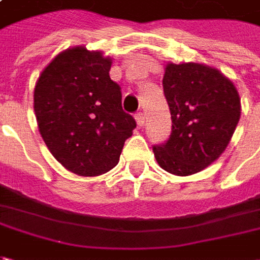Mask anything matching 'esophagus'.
Returning a JSON list of instances; mask_svg holds the SVG:
<instances>
[{
    "instance_id": "34e87169",
    "label": "esophagus",
    "mask_w": 260,
    "mask_h": 260,
    "mask_svg": "<svg viewBox=\"0 0 260 260\" xmlns=\"http://www.w3.org/2000/svg\"><path fill=\"white\" fill-rule=\"evenodd\" d=\"M135 119H137L138 126H144V123H145V115H144V112L137 113V115H135Z\"/></svg>"
}]
</instances>
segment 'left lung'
I'll return each mask as SVG.
<instances>
[{"instance_id":"left-lung-1","label":"left lung","mask_w":260,"mask_h":260,"mask_svg":"<svg viewBox=\"0 0 260 260\" xmlns=\"http://www.w3.org/2000/svg\"><path fill=\"white\" fill-rule=\"evenodd\" d=\"M171 112V135L154 145L162 170L200 173L223 154L240 119V98L232 80L200 63H168L162 79Z\"/></svg>"}]
</instances>
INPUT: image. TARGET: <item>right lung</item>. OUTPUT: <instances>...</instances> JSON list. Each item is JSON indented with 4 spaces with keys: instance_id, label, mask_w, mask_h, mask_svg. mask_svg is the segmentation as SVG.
Listing matches in <instances>:
<instances>
[{
    "instance_id": "obj_1",
    "label": "right lung",
    "mask_w": 260,
    "mask_h": 260,
    "mask_svg": "<svg viewBox=\"0 0 260 260\" xmlns=\"http://www.w3.org/2000/svg\"><path fill=\"white\" fill-rule=\"evenodd\" d=\"M112 58L77 46L58 53L34 87L41 138L66 170L83 177L118 164L137 122L122 109L121 87L109 70Z\"/></svg>"
}]
</instances>
